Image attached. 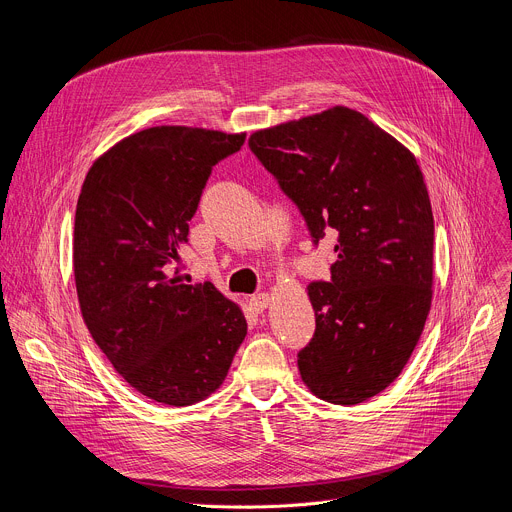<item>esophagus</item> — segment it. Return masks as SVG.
I'll return each instance as SVG.
<instances>
[{
    "label": "esophagus",
    "mask_w": 512,
    "mask_h": 512,
    "mask_svg": "<svg viewBox=\"0 0 512 512\" xmlns=\"http://www.w3.org/2000/svg\"><path fill=\"white\" fill-rule=\"evenodd\" d=\"M249 302H251V308L255 312H263V310H267L271 298H269V294H257V296H251Z\"/></svg>",
    "instance_id": "esophagus-1"
}]
</instances>
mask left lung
Here are the masks:
<instances>
[{
  "mask_svg": "<svg viewBox=\"0 0 512 512\" xmlns=\"http://www.w3.org/2000/svg\"><path fill=\"white\" fill-rule=\"evenodd\" d=\"M249 148L304 216L334 235L330 281L308 285L316 332L298 352L308 389L356 405L403 371L431 306L433 214L413 154L362 113H324L255 131Z\"/></svg>",
  "mask_w": 512,
  "mask_h": 512,
  "instance_id": "obj_1",
  "label": "left lung"
}]
</instances>
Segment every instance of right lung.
<instances>
[{"mask_svg": "<svg viewBox=\"0 0 512 512\" xmlns=\"http://www.w3.org/2000/svg\"><path fill=\"white\" fill-rule=\"evenodd\" d=\"M245 133L162 125L137 131L89 170L75 214L83 320L141 395L184 407L223 385L247 334L212 283H186L180 251L212 168Z\"/></svg>", "mask_w": 512, "mask_h": 512, "instance_id": "add662e5", "label": "right lung"}]
</instances>
